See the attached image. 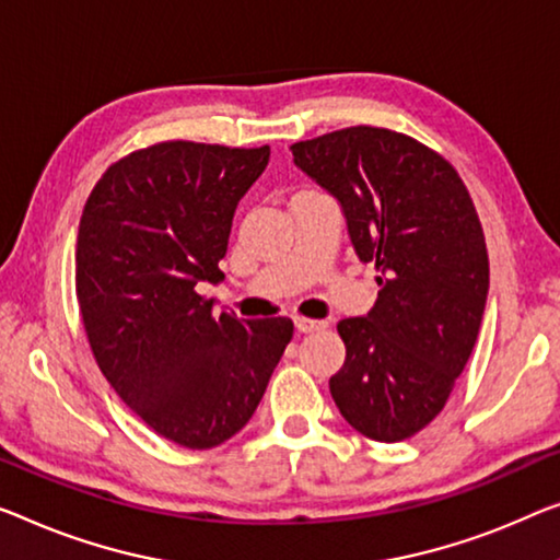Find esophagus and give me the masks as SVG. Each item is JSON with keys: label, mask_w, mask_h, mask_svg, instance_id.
I'll return each instance as SVG.
<instances>
[{"label": "esophagus", "mask_w": 560, "mask_h": 560, "mask_svg": "<svg viewBox=\"0 0 560 560\" xmlns=\"http://www.w3.org/2000/svg\"><path fill=\"white\" fill-rule=\"evenodd\" d=\"M294 327L299 334H308L316 329H324V322L319 319H308V316H294Z\"/></svg>", "instance_id": "34e87169"}]
</instances>
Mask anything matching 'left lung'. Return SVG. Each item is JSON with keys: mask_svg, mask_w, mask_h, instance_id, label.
<instances>
[{"mask_svg": "<svg viewBox=\"0 0 560 560\" xmlns=\"http://www.w3.org/2000/svg\"><path fill=\"white\" fill-rule=\"evenodd\" d=\"M296 168L339 200L377 302L337 324L345 366L334 402L364 438L399 442L445 407L478 339L488 248L472 198L445 158L387 128L334 130L291 145Z\"/></svg>", "mask_w": 560, "mask_h": 560, "instance_id": "left-lung-1", "label": "left lung"}]
</instances>
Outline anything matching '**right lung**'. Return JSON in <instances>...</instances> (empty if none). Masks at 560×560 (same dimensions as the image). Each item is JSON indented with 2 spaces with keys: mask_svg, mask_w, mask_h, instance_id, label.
I'll return each mask as SVG.
<instances>
[{
  "mask_svg": "<svg viewBox=\"0 0 560 560\" xmlns=\"http://www.w3.org/2000/svg\"><path fill=\"white\" fill-rule=\"evenodd\" d=\"M269 145L168 140L120 158L90 194L78 233V304L110 387L158 435L221 445L261 402L294 324L213 312L233 213Z\"/></svg>",
  "mask_w": 560,
  "mask_h": 560,
  "instance_id": "obj_1",
  "label": "right lung"
}]
</instances>
